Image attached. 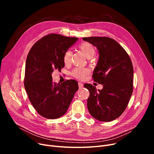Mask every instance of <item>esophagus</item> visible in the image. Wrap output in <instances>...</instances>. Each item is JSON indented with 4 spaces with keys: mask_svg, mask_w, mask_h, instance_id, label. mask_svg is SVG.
<instances>
[{
    "mask_svg": "<svg viewBox=\"0 0 154 154\" xmlns=\"http://www.w3.org/2000/svg\"><path fill=\"white\" fill-rule=\"evenodd\" d=\"M78 85H79V87L80 89H81V88H82L83 87V86H84L83 84L81 83V82H79V83H78Z\"/></svg>",
    "mask_w": 154,
    "mask_h": 154,
    "instance_id": "obj_1",
    "label": "esophagus"
}]
</instances>
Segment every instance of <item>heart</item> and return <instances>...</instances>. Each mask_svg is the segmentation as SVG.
Returning a JSON list of instances; mask_svg holds the SVG:
<instances>
[{
    "label": "heart",
    "instance_id": "1",
    "mask_svg": "<svg viewBox=\"0 0 154 154\" xmlns=\"http://www.w3.org/2000/svg\"><path fill=\"white\" fill-rule=\"evenodd\" d=\"M80 50L85 55L87 59H91L95 55V49L94 47L88 42H84L79 46ZM72 52L70 50L67 51L63 55V62L66 64H69L71 62ZM89 70L87 68L75 67L71 72L72 76L79 80H84L89 74Z\"/></svg>",
    "mask_w": 154,
    "mask_h": 154
}]
</instances>
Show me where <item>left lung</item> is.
<instances>
[{
  "mask_svg": "<svg viewBox=\"0 0 154 154\" xmlns=\"http://www.w3.org/2000/svg\"><path fill=\"white\" fill-rule=\"evenodd\" d=\"M97 47L99 59L92 78L102 84L97 91L91 84H84L89 91L87 107L91 115L102 122H110L122 114L133 92L134 69L130 57L117 41L107 37H84Z\"/></svg>",
  "mask_w": 154,
  "mask_h": 154,
  "instance_id": "8db88e82",
  "label": "left lung"
}]
</instances>
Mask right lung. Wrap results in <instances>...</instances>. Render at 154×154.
<instances>
[{
  "label": "right lung",
  "instance_id": "obj_1",
  "mask_svg": "<svg viewBox=\"0 0 154 154\" xmlns=\"http://www.w3.org/2000/svg\"><path fill=\"white\" fill-rule=\"evenodd\" d=\"M77 40L50 34L36 42L28 54L24 87L32 106L46 119H57L66 114L79 89L74 80L57 84L52 77L54 70L60 71L64 67L63 55Z\"/></svg>",
  "mask_w": 154,
  "mask_h": 154
}]
</instances>
